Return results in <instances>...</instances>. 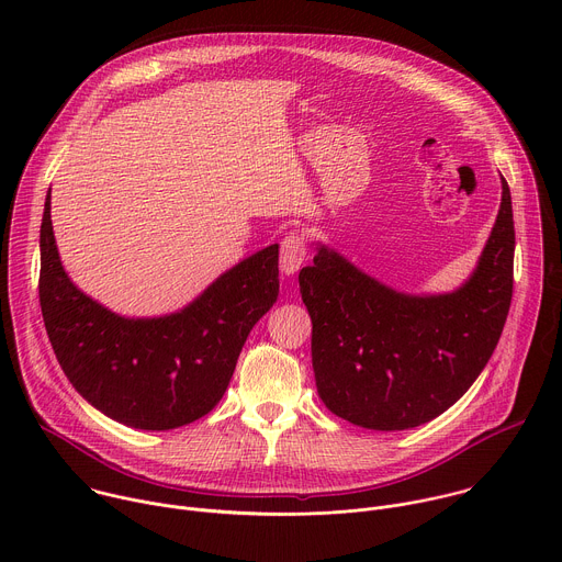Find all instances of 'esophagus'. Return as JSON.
Masks as SVG:
<instances>
[{"instance_id": "1", "label": "esophagus", "mask_w": 562, "mask_h": 562, "mask_svg": "<svg viewBox=\"0 0 562 562\" xmlns=\"http://www.w3.org/2000/svg\"><path fill=\"white\" fill-rule=\"evenodd\" d=\"M304 260H306L304 233L293 231L282 239L280 245V269L284 276H293L304 265Z\"/></svg>"}]
</instances>
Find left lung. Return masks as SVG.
<instances>
[{
    "label": "left lung",
    "instance_id": "left-lung-1",
    "mask_svg": "<svg viewBox=\"0 0 562 562\" xmlns=\"http://www.w3.org/2000/svg\"><path fill=\"white\" fill-rule=\"evenodd\" d=\"M492 235L469 280L412 295L317 245L297 276L311 315L315 386L331 414L375 431H403L445 414L490 362L512 304L514 213L507 180Z\"/></svg>",
    "mask_w": 562,
    "mask_h": 562
}]
</instances>
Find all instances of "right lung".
Wrapping results in <instances>:
<instances>
[{
    "label": "right lung",
    "mask_w": 562,
    "mask_h": 562,
    "mask_svg": "<svg viewBox=\"0 0 562 562\" xmlns=\"http://www.w3.org/2000/svg\"><path fill=\"white\" fill-rule=\"evenodd\" d=\"M278 249L237 262L176 313L124 317L79 291L64 271L48 189L40 304L61 371L89 405L133 429L167 431L206 416L251 329L278 300Z\"/></svg>",
    "instance_id": "right-lung-1"
}]
</instances>
